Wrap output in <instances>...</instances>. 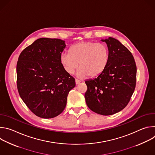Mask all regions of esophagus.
<instances>
[{
	"label": "esophagus",
	"instance_id": "1",
	"mask_svg": "<svg viewBox=\"0 0 155 155\" xmlns=\"http://www.w3.org/2000/svg\"><path fill=\"white\" fill-rule=\"evenodd\" d=\"M80 83V81L79 80H77V79H75V84H78Z\"/></svg>",
	"mask_w": 155,
	"mask_h": 155
}]
</instances>
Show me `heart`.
<instances>
[{"label":"heart","instance_id":"b5f03b06","mask_svg":"<svg viewBox=\"0 0 155 155\" xmlns=\"http://www.w3.org/2000/svg\"><path fill=\"white\" fill-rule=\"evenodd\" d=\"M109 59V51L102 43L91 41L80 42L75 44L70 49V53H63L61 55V62L69 74H73L78 68L77 75L85 78L99 76L107 67Z\"/></svg>","mask_w":155,"mask_h":155}]
</instances>
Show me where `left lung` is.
I'll use <instances>...</instances> for the list:
<instances>
[{
  "mask_svg": "<svg viewBox=\"0 0 155 155\" xmlns=\"http://www.w3.org/2000/svg\"><path fill=\"white\" fill-rule=\"evenodd\" d=\"M109 51L104 71L93 79L85 81L87 90L84 94L87 107L102 115H111L122 110L133 94L137 68L133 56L118 40L102 39Z\"/></svg>",
  "mask_w": 155,
  "mask_h": 155,
  "instance_id": "left-lung-1",
  "label": "left lung"
}]
</instances>
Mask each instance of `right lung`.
I'll return each instance as SVG.
<instances>
[{"mask_svg":"<svg viewBox=\"0 0 155 155\" xmlns=\"http://www.w3.org/2000/svg\"><path fill=\"white\" fill-rule=\"evenodd\" d=\"M65 41L40 38L22 51L16 65L20 97L35 115L52 118L61 114L67 104L75 79L65 71L61 55Z\"/></svg>","mask_w":155,"mask_h":155,"instance_id":"1","label":"right lung"}]
</instances>
